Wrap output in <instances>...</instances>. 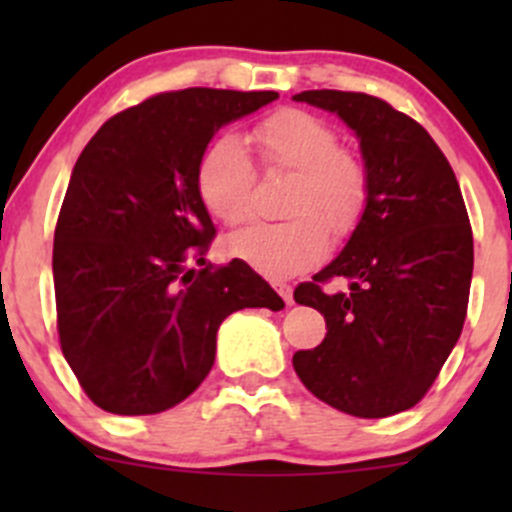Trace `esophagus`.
Instances as JSON below:
<instances>
[{"label":"esophagus","instance_id":"1","mask_svg":"<svg viewBox=\"0 0 512 512\" xmlns=\"http://www.w3.org/2000/svg\"><path fill=\"white\" fill-rule=\"evenodd\" d=\"M277 289V294H280L282 299H285L287 304H292L294 302V297H292V285H287V282H275V285H272Z\"/></svg>","mask_w":512,"mask_h":512}]
</instances>
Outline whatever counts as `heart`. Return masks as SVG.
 <instances>
[{
	"label": "heart",
	"mask_w": 512,
	"mask_h": 512,
	"mask_svg": "<svg viewBox=\"0 0 512 512\" xmlns=\"http://www.w3.org/2000/svg\"><path fill=\"white\" fill-rule=\"evenodd\" d=\"M250 136L267 170L292 173L285 203L292 220L247 227L225 247L260 275L287 280L327 255L329 232L344 240L356 230L369 203V175L359 158L344 151L337 131L302 108L267 113ZM195 185L220 223L242 225L255 213V165L235 136L208 143Z\"/></svg>",
	"instance_id": "1"
}]
</instances>
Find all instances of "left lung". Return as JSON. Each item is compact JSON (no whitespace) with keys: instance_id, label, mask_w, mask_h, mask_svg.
Masks as SVG:
<instances>
[{"instance_id":"8db88e82","label":"left lung","mask_w":512,"mask_h":512,"mask_svg":"<svg viewBox=\"0 0 512 512\" xmlns=\"http://www.w3.org/2000/svg\"><path fill=\"white\" fill-rule=\"evenodd\" d=\"M356 131L369 203L347 247L294 302L319 309L324 342L292 364L317 399L384 418L426 396L461 337L473 275V230L456 173L426 128L384 98L302 91ZM342 281V290H332Z\"/></svg>"}]
</instances>
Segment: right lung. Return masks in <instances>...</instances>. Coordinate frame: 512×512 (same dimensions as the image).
I'll use <instances>...</instances> for the list:
<instances>
[{"label": "right lung", "mask_w": 512, "mask_h": 512, "mask_svg": "<svg viewBox=\"0 0 512 512\" xmlns=\"http://www.w3.org/2000/svg\"><path fill=\"white\" fill-rule=\"evenodd\" d=\"M277 96L165 91L108 118L81 151L51 267L61 352L98 409H173L213 369L227 314L285 307L247 262H205L215 225L195 185L210 138Z\"/></svg>", "instance_id": "1"}]
</instances>
